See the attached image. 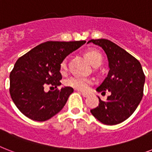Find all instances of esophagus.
<instances>
[{"mask_svg":"<svg viewBox=\"0 0 152 152\" xmlns=\"http://www.w3.org/2000/svg\"><path fill=\"white\" fill-rule=\"evenodd\" d=\"M80 94H81L83 96V97H88V96H89V94L87 93H85V92H82V91H80Z\"/></svg>","mask_w":152,"mask_h":152,"instance_id":"1","label":"esophagus"}]
</instances>
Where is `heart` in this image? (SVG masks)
Masks as SVG:
<instances>
[{
    "label": "heart",
    "mask_w": 152,
    "mask_h": 152,
    "mask_svg": "<svg viewBox=\"0 0 152 152\" xmlns=\"http://www.w3.org/2000/svg\"><path fill=\"white\" fill-rule=\"evenodd\" d=\"M85 57L87 58L89 62L93 65L94 67L99 66L102 63V55L95 50H90L87 51L85 53ZM66 69H67V61H66V59H65L61 61V65H60V71L61 72H65ZM91 83H92V81L90 79L78 76H71L69 78L66 79L65 81V85H66L67 87H72V88L80 90V91L87 90V88L90 87Z\"/></svg>",
    "instance_id": "heart-1"
}]
</instances>
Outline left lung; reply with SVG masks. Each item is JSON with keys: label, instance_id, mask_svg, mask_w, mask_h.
I'll return each instance as SVG.
<instances>
[{"label": "left lung", "instance_id": "8db88e82", "mask_svg": "<svg viewBox=\"0 0 152 152\" xmlns=\"http://www.w3.org/2000/svg\"><path fill=\"white\" fill-rule=\"evenodd\" d=\"M101 47L108 58V76L99 87L97 92L111 95L106 101L99 98V104L91 109V114L106 125H116L127 119L136 110L143 97L145 76L137 59L113 42L105 39L91 40Z\"/></svg>", "mask_w": 152, "mask_h": 152}]
</instances>
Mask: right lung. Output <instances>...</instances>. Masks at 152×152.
<instances>
[{"label": "right lung", "mask_w": 152, "mask_h": 152, "mask_svg": "<svg viewBox=\"0 0 152 152\" xmlns=\"http://www.w3.org/2000/svg\"><path fill=\"white\" fill-rule=\"evenodd\" d=\"M85 43V40L47 41L16 61L10 73V94L23 115L43 122L63 108L73 89L65 87L45 92L44 88L47 85L55 87L61 85V61Z\"/></svg>", "instance_id": "right-lung-1"}]
</instances>
